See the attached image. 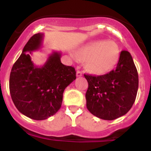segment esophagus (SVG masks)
<instances>
[{"label": "esophagus", "mask_w": 151, "mask_h": 151, "mask_svg": "<svg viewBox=\"0 0 151 151\" xmlns=\"http://www.w3.org/2000/svg\"><path fill=\"white\" fill-rule=\"evenodd\" d=\"M82 76H83V73H82L80 71H77V77H82Z\"/></svg>", "instance_id": "obj_1"}]
</instances>
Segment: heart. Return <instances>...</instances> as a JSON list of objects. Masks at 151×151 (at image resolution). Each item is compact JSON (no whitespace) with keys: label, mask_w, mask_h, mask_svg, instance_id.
Instances as JSON below:
<instances>
[{"label":"heart","mask_w":151,"mask_h":151,"mask_svg":"<svg viewBox=\"0 0 151 151\" xmlns=\"http://www.w3.org/2000/svg\"><path fill=\"white\" fill-rule=\"evenodd\" d=\"M77 56L85 60V68L95 74H104L112 71L118 64L120 50L115 42L97 40L80 47Z\"/></svg>","instance_id":"1"}]
</instances>
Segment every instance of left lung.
<instances>
[{"label": "left lung", "mask_w": 151, "mask_h": 151, "mask_svg": "<svg viewBox=\"0 0 151 151\" xmlns=\"http://www.w3.org/2000/svg\"><path fill=\"white\" fill-rule=\"evenodd\" d=\"M88 83L86 106L97 118L112 121L126 115L137 93L138 73L132 55L123 50L116 68L101 76L84 74Z\"/></svg>", "instance_id": "left-lung-1"}]
</instances>
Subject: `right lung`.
<instances>
[{"mask_svg": "<svg viewBox=\"0 0 151 151\" xmlns=\"http://www.w3.org/2000/svg\"><path fill=\"white\" fill-rule=\"evenodd\" d=\"M44 34L33 35L12 68L9 91L17 109L37 121L47 119L60 109L65 88L76 79L74 67L60 61L61 52L53 51L42 66L31 60L32 52L42 46Z\"/></svg>", "mask_w": 151, "mask_h": 151, "instance_id": "add662e5", "label": "right lung"}]
</instances>
